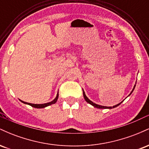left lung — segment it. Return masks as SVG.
Returning a JSON list of instances; mask_svg holds the SVG:
<instances>
[{"mask_svg": "<svg viewBox=\"0 0 149 149\" xmlns=\"http://www.w3.org/2000/svg\"><path fill=\"white\" fill-rule=\"evenodd\" d=\"M135 85H134V88H133V90H132L131 93L130 94V95H129V96H130V95H131V94H132V92H133V90H134V88H135ZM83 97H84V98H85V101H86V102H88V103H89V104H91L92 106H93L94 107H95V108H97V109H113V108L117 107L118 106H119L120 104L122 103V102H121L120 103L118 104L117 105H115V106H113V107H104V106H101V105H98V104H95V103H93V102H92V101H90V100H89V99L88 98V97H87L86 95H85V92L83 91Z\"/></svg>", "mask_w": 149, "mask_h": 149, "instance_id": "left-lung-1", "label": "left lung"}]
</instances>
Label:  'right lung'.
Listing matches in <instances>:
<instances>
[{
  "instance_id": "right-lung-1",
  "label": "right lung",
  "mask_w": 149,
  "mask_h": 149,
  "mask_svg": "<svg viewBox=\"0 0 149 149\" xmlns=\"http://www.w3.org/2000/svg\"><path fill=\"white\" fill-rule=\"evenodd\" d=\"M58 97H59V92L57 93V97H55V99H54V100L52 101V102H48V103H45V104H31V103H27V102H23V101L20 100L22 103L24 104H29V105L31 106L32 107H34V108H37V109H42V108H45L46 107H48V106L51 105V104H55L56 102H57V99H58Z\"/></svg>"
}]
</instances>
